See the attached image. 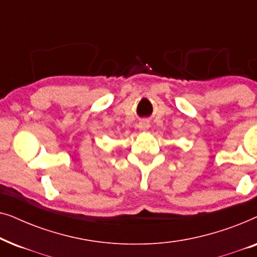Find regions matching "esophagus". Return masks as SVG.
I'll list each match as a JSON object with an SVG mask.
<instances>
[{"label": "esophagus", "instance_id": "obj_1", "mask_svg": "<svg viewBox=\"0 0 257 257\" xmlns=\"http://www.w3.org/2000/svg\"><path fill=\"white\" fill-rule=\"evenodd\" d=\"M149 127H150L149 121L143 120V121H140V122H139V128H140V130H147Z\"/></svg>", "mask_w": 257, "mask_h": 257}]
</instances>
